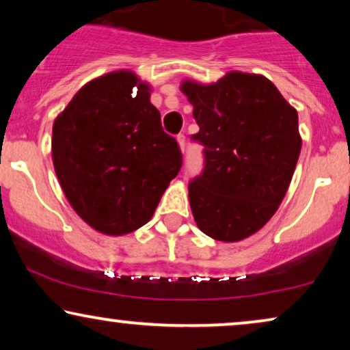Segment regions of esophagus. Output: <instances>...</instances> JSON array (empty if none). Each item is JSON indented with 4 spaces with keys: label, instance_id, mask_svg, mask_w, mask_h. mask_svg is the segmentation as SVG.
<instances>
[{
    "label": "esophagus",
    "instance_id": "obj_1",
    "mask_svg": "<svg viewBox=\"0 0 350 350\" xmlns=\"http://www.w3.org/2000/svg\"><path fill=\"white\" fill-rule=\"evenodd\" d=\"M176 140H178V145L181 148V151H185L186 150V137H185V133H180V135L176 137Z\"/></svg>",
    "mask_w": 350,
    "mask_h": 350
}]
</instances>
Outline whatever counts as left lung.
Segmentation results:
<instances>
[{
	"label": "left lung",
	"mask_w": 350,
	"mask_h": 350,
	"mask_svg": "<svg viewBox=\"0 0 350 350\" xmlns=\"http://www.w3.org/2000/svg\"><path fill=\"white\" fill-rule=\"evenodd\" d=\"M204 146V169L189 181L198 226L223 242L242 241L269 221L301 152L298 113L265 76L232 71L210 85L186 83Z\"/></svg>",
	"instance_id": "8db88e82"
}]
</instances>
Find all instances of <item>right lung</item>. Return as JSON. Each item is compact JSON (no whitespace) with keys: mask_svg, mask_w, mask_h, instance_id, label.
I'll use <instances>...</instances> for the list:
<instances>
[{"mask_svg":"<svg viewBox=\"0 0 350 350\" xmlns=\"http://www.w3.org/2000/svg\"><path fill=\"white\" fill-rule=\"evenodd\" d=\"M52 157L71 207L109 236L150 221L183 164L148 85L129 71L108 73L79 89L55 119Z\"/></svg>","mask_w":350,"mask_h":350,"instance_id":"obj_1","label":"right lung"}]
</instances>
